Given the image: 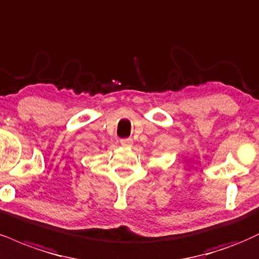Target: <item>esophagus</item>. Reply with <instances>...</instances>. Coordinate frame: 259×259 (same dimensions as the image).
Masks as SVG:
<instances>
[{
    "label": "esophagus",
    "mask_w": 259,
    "mask_h": 259,
    "mask_svg": "<svg viewBox=\"0 0 259 259\" xmlns=\"http://www.w3.org/2000/svg\"><path fill=\"white\" fill-rule=\"evenodd\" d=\"M120 145L123 146V147H130V146L133 145V140L132 139H123V140H120Z\"/></svg>",
    "instance_id": "1"
}]
</instances>
